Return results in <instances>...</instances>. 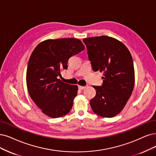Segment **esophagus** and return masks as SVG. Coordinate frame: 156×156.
I'll return each mask as SVG.
<instances>
[{
	"mask_svg": "<svg viewBox=\"0 0 156 156\" xmlns=\"http://www.w3.org/2000/svg\"><path fill=\"white\" fill-rule=\"evenodd\" d=\"M78 88H79V89H80V90H83V89H84L85 88V86L79 85V86H78Z\"/></svg>",
	"mask_w": 156,
	"mask_h": 156,
	"instance_id": "1",
	"label": "esophagus"
}]
</instances>
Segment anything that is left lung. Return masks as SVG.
Returning a JSON list of instances; mask_svg holds the SVG:
<instances>
[{"mask_svg": "<svg viewBox=\"0 0 156 156\" xmlns=\"http://www.w3.org/2000/svg\"><path fill=\"white\" fill-rule=\"evenodd\" d=\"M93 71L103 73L101 86H93L96 94L90 101L94 113L105 118L116 116L127 103L134 89L133 60L128 48L118 40L101 36L83 38Z\"/></svg>", "mask_w": 156, "mask_h": 156, "instance_id": "8db88e82", "label": "left lung"}]
</instances>
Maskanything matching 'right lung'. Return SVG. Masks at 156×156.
I'll return each instance as SVG.
<instances>
[{
	"mask_svg": "<svg viewBox=\"0 0 156 156\" xmlns=\"http://www.w3.org/2000/svg\"><path fill=\"white\" fill-rule=\"evenodd\" d=\"M85 49L81 40L48 39L34 48L29 60L26 83L30 97L41 111L56 118L70 112L78 86L62 82L58 76L67 69L69 59Z\"/></svg>",
	"mask_w": 156,
	"mask_h": 156,
	"instance_id": "obj_1",
	"label": "right lung"
}]
</instances>
